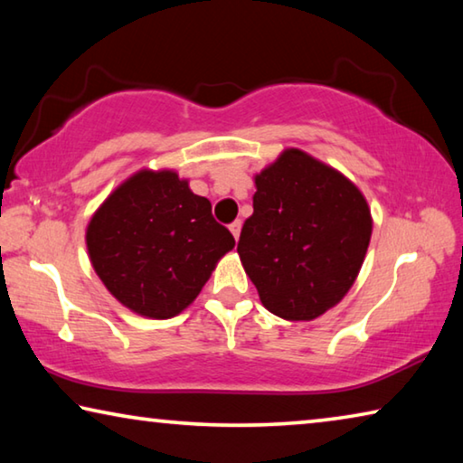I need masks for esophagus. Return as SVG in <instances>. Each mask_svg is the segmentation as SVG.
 <instances>
[{"instance_id":"1","label":"esophagus","mask_w":463,"mask_h":463,"mask_svg":"<svg viewBox=\"0 0 463 463\" xmlns=\"http://www.w3.org/2000/svg\"><path fill=\"white\" fill-rule=\"evenodd\" d=\"M241 221H234L229 229H231V232H232V237H234V241H239V237H241Z\"/></svg>"}]
</instances>
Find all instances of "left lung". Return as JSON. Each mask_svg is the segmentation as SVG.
I'll return each mask as SVG.
<instances>
[{
	"label": "left lung",
	"mask_w": 463,
	"mask_h": 463,
	"mask_svg": "<svg viewBox=\"0 0 463 463\" xmlns=\"http://www.w3.org/2000/svg\"><path fill=\"white\" fill-rule=\"evenodd\" d=\"M253 179V214L237 249L242 268L271 315L315 320L343 300L362 269L373 226L365 195L294 146Z\"/></svg>",
	"instance_id": "8db88e82"
}]
</instances>
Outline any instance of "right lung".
I'll return each mask as SVG.
<instances>
[{"instance_id": "1", "label": "right lung", "mask_w": 463, "mask_h": 463, "mask_svg": "<svg viewBox=\"0 0 463 463\" xmlns=\"http://www.w3.org/2000/svg\"><path fill=\"white\" fill-rule=\"evenodd\" d=\"M85 245L93 271L122 307L165 320L198 298L234 239L177 171L145 167L99 203Z\"/></svg>"}]
</instances>
